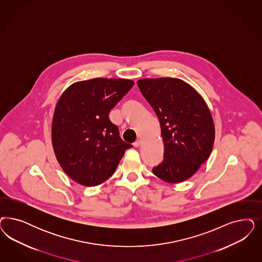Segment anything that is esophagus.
Segmentation results:
<instances>
[{"label": "esophagus", "instance_id": "34e87169", "mask_svg": "<svg viewBox=\"0 0 262 262\" xmlns=\"http://www.w3.org/2000/svg\"><path fill=\"white\" fill-rule=\"evenodd\" d=\"M141 144H142V141H141V140H138V141H136L135 143H134V146H135V147H139Z\"/></svg>", "mask_w": 262, "mask_h": 262}]
</instances>
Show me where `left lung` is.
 <instances>
[{"label": "left lung", "instance_id": "obj_1", "mask_svg": "<svg viewBox=\"0 0 262 262\" xmlns=\"http://www.w3.org/2000/svg\"><path fill=\"white\" fill-rule=\"evenodd\" d=\"M159 118L164 160L153 173L169 183L191 178L211 154L215 126L202 95L178 78H144L137 82Z\"/></svg>", "mask_w": 262, "mask_h": 262}]
</instances>
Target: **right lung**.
Wrapping results in <instances>:
<instances>
[{
    "instance_id": "add662e5",
    "label": "right lung",
    "mask_w": 262,
    "mask_h": 262,
    "mask_svg": "<svg viewBox=\"0 0 262 262\" xmlns=\"http://www.w3.org/2000/svg\"><path fill=\"white\" fill-rule=\"evenodd\" d=\"M133 84L128 79L95 78L70 84L60 95L52 120V144L61 169L77 183L101 184L132 147L120 139L109 113Z\"/></svg>"
}]
</instances>
